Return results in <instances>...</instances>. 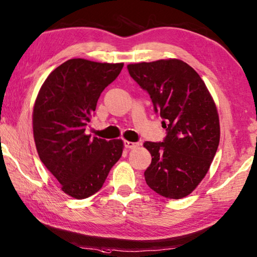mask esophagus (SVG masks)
I'll list each match as a JSON object with an SVG mask.
<instances>
[{"instance_id":"34e87169","label":"esophagus","mask_w":257,"mask_h":257,"mask_svg":"<svg viewBox=\"0 0 257 257\" xmlns=\"http://www.w3.org/2000/svg\"><path fill=\"white\" fill-rule=\"evenodd\" d=\"M124 146L125 149H135L138 146V143H134V142H129V141H124Z\"/></svg>"}]
</instances>
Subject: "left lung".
<instances>
[{
  "label": "left lung",
  "mask_w": 257,
  "mask_h": 257,
  "mask_svg": "<svg viewBox=\"0 0 257 257\" xmlns=\"http://www.w3.org/2000/svg\"><path fill=\"white\" fill-rule=\"evenodd\" d=\"M130 76L149 92L164 119V142H145L152 162L144 176L168 199L189 195L208 172L219 144L216 105L200 75L180 59L129 64Z\"/></svg>",
  "instance_id": "obj_1"
}]
</instances>
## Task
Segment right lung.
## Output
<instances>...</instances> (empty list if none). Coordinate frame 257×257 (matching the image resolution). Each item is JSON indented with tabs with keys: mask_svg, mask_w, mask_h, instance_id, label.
<instances>
[{
	"mask_svg": "<svg viewBox=\"0 0 257 257\" xmlns=\"http://www.w3.org/2000/svg\"><path fill=\"white\" fill-rule=\"evenodd\" d=\"M123 64L70 59L52 71L33 108V134L39 157L65 193L85 199L101 189L122 156L123 142L85 134L97 101Z\"/></svg>",
	"mask_w": 257,
	"mask_h": 257,
	"instance_id": "right-lung-1",
	"label": "right lung"
}]
</instances>
